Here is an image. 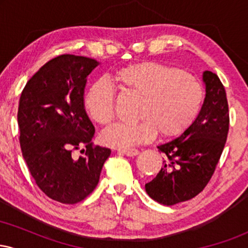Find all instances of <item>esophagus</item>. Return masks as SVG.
<instances>
[{
    "label": "esophagus",
    "instance_id": "obj_1",
    "mask_svg": "<svg viewBox=\"0 0 248 248\" xmlns=\"http://www.w3.org/2000/svg\"><path fill=\"white\" fill-rule=\"evenodd\" d=\"M120 153L124 154V155L129 156V157H133V156H136L139 154L138 149H124V150H120Z\"/></svg>",
    "mask_w": 248,
    "mask_h": 248
}]
</instances>
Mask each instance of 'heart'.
<instances>
[{
    "instance_id": "heart-1",
    "label": "heart",
    "mask_w": 248,
    "mask_h": 248,
    "mask_svg": "<svg viewBox=\"0 0 248 248\" xmlns=\"http://www.w3.org/2000/svg\"><path fill=\"white\" fill-rule=\"evenodd\" d=\"M121 91L142 98L136 124H110L101 133L108 147L130 149L153 141L157 132L163 138L181 135L196 120L204 102L202 82L178 67L155 62L130 65L116 72ZM115 91L107 80L88 88L85 108L93 120L108 124L114 116Z\"/></svg>"
}]
</instances>
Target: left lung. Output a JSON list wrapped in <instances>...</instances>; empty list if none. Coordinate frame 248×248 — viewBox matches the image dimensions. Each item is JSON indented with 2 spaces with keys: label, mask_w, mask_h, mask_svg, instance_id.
<instances>
[{
  "label": "left lung",
  "mask_w": 248,
  "mask_h": 248,
  "mask_svg": "<svg viewBox=\"0 0 248 248\" xmlns=\"http://www.w3.org/2000/svg\"><path fill=\"white\" fill-rule=\"evenodd\" d=\"M205 99L196 120L178 138L157 146L164 166L146 184L150 198L163 205L189 201L203 191L215 172L229 133V105L220 79L204 71Z\"/></svg>",
  "instance_id": "obj_1"
}]
</instances>
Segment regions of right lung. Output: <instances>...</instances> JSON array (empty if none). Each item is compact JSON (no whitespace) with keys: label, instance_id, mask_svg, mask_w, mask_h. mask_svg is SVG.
Listing matches in <instances>:
<instances>
[{"label":"right lung","instance_id":"obj_1","mask_svg":"<svg viewBox=\"0 0 248 248\" xmlns=\"http://www.w3.org/2000/svg\"><path fill=\"white\" fill-rule=\"evenodd\" d=\"M99 65L81 56L56 57L31 77L19 98L25 163L39 189L62 204L79 203L95 189L110 155L108 148L92 146L95 129L84 105L87 77ZM76 150L84 155L77 158Z\"/></svg>","mask_w":248,"mask_h":248}]
</instances>
